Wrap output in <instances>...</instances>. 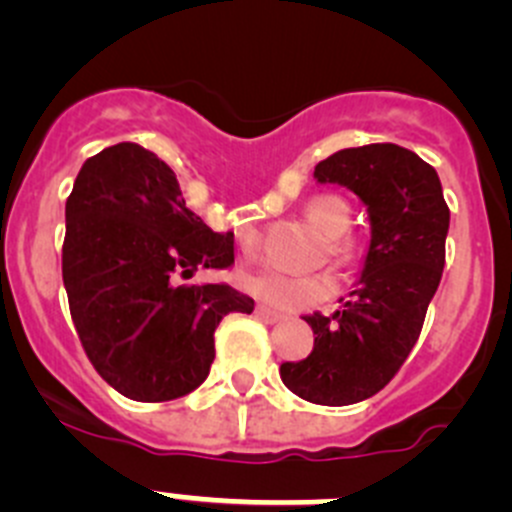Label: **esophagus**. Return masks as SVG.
<instances>
[{
	"mask_svg": "<svg viewBox=\"0 0 512 512\" xmlns=\"http://www.w3.org/2000/svg\"><path fill=\"white\" fill-rule=\"evenodd\" d=\"M256 318L258 321H263V323H278L281 321V313H276V311H271V308H266V306H256Z\"/></svg>",
	"mask_w": 512,
	"mask_h": 512,
	"instance_id": "esophagus-1",
	"label": "esophagus"
}]
</instances>
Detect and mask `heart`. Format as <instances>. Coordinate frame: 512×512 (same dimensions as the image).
<instances>
[{
  "label": "heart",
  "mask_w": 512,
  "mask_h": 512,
  "mask_svg": "<svg viewBox=\"0 0 512 512\" xmlns=\"http://www.w3.org/2000/svg\"><path fill=\"white\" fill-rule=\"evenodd\" d=\"M303 216H306L308 224H313L321 234L331 236V239L341 236L348 226L346 204L333 199V196H316V199H311L303 206ZM239 241L244 251L251 254L258 244L256 226H241ZM333 251L346 254L348 246L341 244V241H333ZM239 286L249 296H254L256 301L278 308V311H301V308H311L316 303L328 301L336 293L338 281L328 271L311 273V276H291V273L276 271V268H256V271L241 273Z\"/></svg>",
  "instance_id": "1"
}]
</instances>
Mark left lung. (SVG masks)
I'll list each match as a JSON object with an SVG mask.
<instances>
[{
	"instance_id": "8db88e82",
	"label": "left lung",
	"mask_w": 512,
	"mask_h": 512,
	"mask_svg": "<svg viewBox=\"0 0 512 512\" xmlns=\"http://www.w3.org/2000/svg\"><path fill=\"white\" fill-rule=\"evenodd\" d=\"M313 179L363 201L371 241L343 306L306 316L313 351L283 363L281 381L303 401L351 406L386 388L416 346L443 276L450 211L433 166L398 144L336 151Z\"/></svg>"
}]
</instances>
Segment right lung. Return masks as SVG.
I'll list each match as a JSON object with an SVG mask.
<instances>
[{
    "mask_svg": "<svg viewBox=\"0 0 512 512\" xmlns=\"http://www.w3.org/2000/svg\"><path fill=\"white\" fill-rule=\"evenodd\" d=\"M231 263L234 234L186 209L154 151L121 141L84 161L67 199L62 276L86 356L121 396L174 401L206 381L216 326L254 311V298L179 281Z\"/></svg>",
    "mask_w": 512,
    "mask_h": 512,
    "instance_id": "add662e5",
    "label": "right lung"
}]
</instances>
